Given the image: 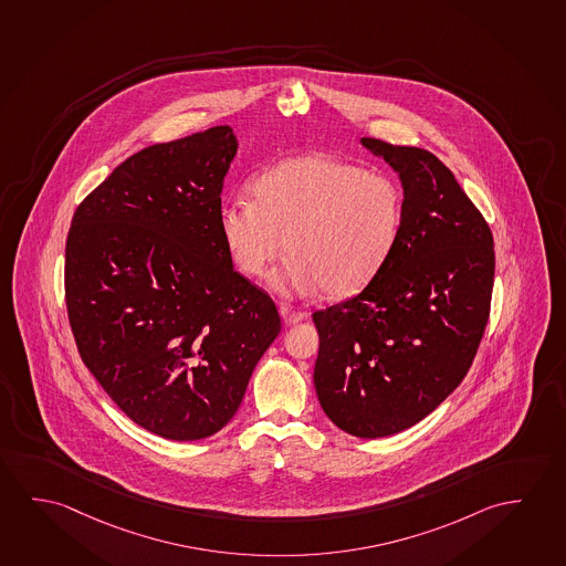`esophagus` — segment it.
Wrapping results in <instances>:
<instances>
[{"label": "esophagus", "instance_id": "esophagus-1", "mask_svg": "<svg viewBox=\"0 0 566 566\" xmlns=\"http://www.w3.org/2000/svg\"><path fill=\"white\" fill-rule=\"evenodd\" d=\"M281 316H283L285 324H296L301 323V321H305L308 314H306L305 311H296L293 306L281 305Z\"/></svg>", "mask_w": 566, "mask_h": 566}]
</instances>
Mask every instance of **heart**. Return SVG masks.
I'll list each match as a JSON object with an SVG mask.
<instances>
[{
    "label": "heart",
    "instance_id": "b5f03b06",
    "mask_svg": "<svg viewBox=\"0 0 566 566\" xmlns=\"http://www.w3.org/2000/svg\"><path fill=\"white\" fill-rule=\"evenodd\" d=\"M403 224V192L384 172L333 155H303L273 165L252 182V200L228 198L218 226L235 268L263 277L283 250L275 287L348 296L394 252Z\"/></svg>",
    "mask_w": 566,
    "mask_h": 566
}]
</instances>
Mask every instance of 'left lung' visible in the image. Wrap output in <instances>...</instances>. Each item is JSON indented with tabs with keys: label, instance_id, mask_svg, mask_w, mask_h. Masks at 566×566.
<instances>
[{
	"label": "left lung",
	"instance_id": "8db88e82",
	"mask_svg": "<svg viewBox=\"0 0 566 566\" xmlns=\"http://www.w3.org/2000/svg\"><path fill=\"white\" fill-rule=\"evenodd\" d=\"M403 185V224L368 285L313 314L314 387L328 419L359 439L432 413L472 366L490 316L494 238L431 151L361 137Z\"/></svg>",
	"mask_w": 566,
	"mask_h": 566
}]
</instances>
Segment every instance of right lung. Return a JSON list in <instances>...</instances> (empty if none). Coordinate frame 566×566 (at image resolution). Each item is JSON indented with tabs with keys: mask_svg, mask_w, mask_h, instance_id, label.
Instances as JSON below:
<instances>
[{
	"mask_svg": "<svg viewBox=\"0 0 566 566\" xmlns=\"http://www.w3.org/2000/svg\"><path fill=\"white\" fill-rule=\"evenodd\" d=\"M235 151L230 126L145 147L72 216L64 291L82 361L163 439L226 427L281 331L277 306L233 270L218 226Z\"/></svg>",
	"mask_w": 566,
	"mask_h": 566,
	"instance_id": "add662e5",
	"label": "right lung"
}]
</instances>
